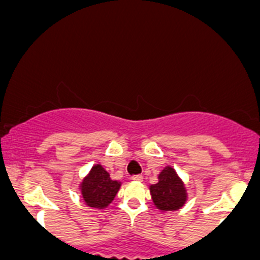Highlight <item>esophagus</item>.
<instances>
[{
    "label": "esophagus",
    "mask_w": 260,
    "mask_h": 260,
    "mask_svg": "<svg viewBox=\"0 0 260 260\" xmlns=\"http://www.w3.org/2000/svg\"><path fill=\"white\" fill-rule=\"evenodd\" d=\"M131 178H133L134 181H138V182H141L142 178H144V177H142L141 175H135V176H133V177H131Z\"/></svg>",
    "instance_id": "1"
}]
</instances>
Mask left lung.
<instances>
[{
    "instance_id": "left-lung-1",
    "label": "left lung",
    "mask_w": 260,
    "mask_h": 260,
    "mask_svg": "<svg viewBox=\"0 0 260 260\" xmlns=\"http://www.w3.org/2000/svg\"><path fill=\"white\" fill-rule=\"evenodd\" d=\"M157 178V183L150 186V194L156 208L161 212L177 211L182 208L188 194L185 183L174 167H165Z\"/></svg>"
}]
</instances>
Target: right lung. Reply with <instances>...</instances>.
Instances as JSON below:
<instances>
[{
  "instance_id": "add662e5",
  "label": "right lung",
  "mask_w": 260,
  "mask_h": 260,
  "mask_svg": "<svg viewBox=\"0 0 260 260\" xmlns=\"http://www.w3.org/2000/svg\"><path fill=\"white\" fill-rule=\"evenodd\" d=\"M120 186V181L111 180L107 170L100 164H96L83 178L79 189L88 207L103 209L113 202Z\"/></svg>"
}]
</instances>
